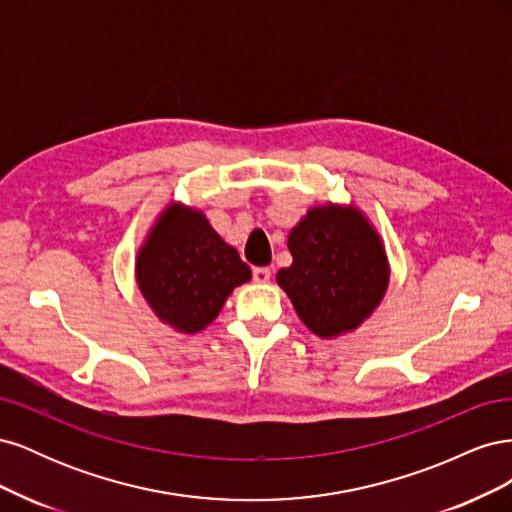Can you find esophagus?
Wrapping results in <instances>:
<instances>
[{
    "instance_id": "obj_1",
    "label": "esophagus",
    "mask_w": 512,
    "mask_h": 512,
    "mask_svg": "<svg viewBox=\"0 0 512 512\" xmlns=\"http://www.w3.org/2000/svg\"><path fill=\"white\" fill-rule=\"evenodd\" d=\"M252 277H254L256 284H267L271 280V269L269 267H256Z\"/></svg>"
}]
</instances>
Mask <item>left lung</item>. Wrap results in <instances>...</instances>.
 I'll return each instance as SVG.
<instances>
[{
	"label": "left lung",
	"instance_id": "8db88e82",
	"mask_svg": "<svg viewBox=\"0 0 512 512\" xmlns=\"http://www.w3.org/2000/svg\"><path fill=\"white\" fill-rule=\"evenodd\" d=\"M288 250L292 265L277 273V284L320 337L354 331L389 286L384 245L359 209H309L290 230Z\"/></svg>",
	"mask_w": 512,
	"mask_h": 512
}]
</instances>
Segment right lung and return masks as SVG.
<instances>
[{"instance_id":"add662e5","label":"right lung","mask_w":512,"mask_h":512,"mask_svg":"<svg viewBox=\"0 0 512 512\" xmlns=\"http://www.w3.org/2000/svg\"><path fill=\"white\" fill-rule=\"evenodd\" d=\"M252 277L235 247L196 209L168 207L136 258V282L156 316L181 333H198L220 314L228 294Z\"/></svg>"}]
</instances>
